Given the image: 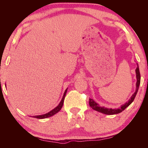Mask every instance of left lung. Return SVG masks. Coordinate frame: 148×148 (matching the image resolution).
Segmentation results:
<instances>
[{"mask_svg":"<svg viewBox=\"0 0 148 148\" xmlns=\"http://www.w3.org/2000/svg\"><path fill=\"white\" fill-rule=\"evenodd\" d=\"M135 73H136V79H137L136 89H135V92H134V94L131 96L130 99L128 100V102H127L124 104L121 105V107H119V108L112 109V108H105L104 106H100V105H99L97 102H95L93 99L90 98V100H89V104H90V106H91V108L94 109V110L98 111V112H100L101 113H103V114H108V115L119 114V113H120L122 112V111L124 110L125 108H127V107H128L129 105L133 102L135 96H136L137 93L138 92V89H139V84H140V81H141V76H140V73H139V69L138 64H137L136 69H135Z\"/></svg>","mask_w":148,"mask_h":148,"instance_id":"8db88e82","label":"left lung"}]
</instances>
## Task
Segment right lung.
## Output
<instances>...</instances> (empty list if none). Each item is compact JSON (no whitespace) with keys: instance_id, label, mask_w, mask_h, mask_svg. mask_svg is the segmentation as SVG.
I'll list each match as a JSON object with an SVG mask.
<instances>
[{"instance_id":"right-lung-1","label":"right lung","mask_w":148,"mask_h":148,"mask_svg":"<svg viewBox=\"0 0 148 148\" xmlns=\"http://www.w3.org/2000/svg\"><path fill=\"white\" fill-rule=\"evenodd\" d=\"M67 89L66 88L65 91H64V94H63V96H62V100L60 101L59 104L56 107V108H54V109H52L51 111H50V112H48V113H46V114H42V115H37V116H33L34 118H36V119H46V118H48V117H50L52 116H53L56 113L59 112L60 110V109L62 108V105H63V103H64V98H65V96H66V92H67Z\"/></svg>"}]
</instances>
